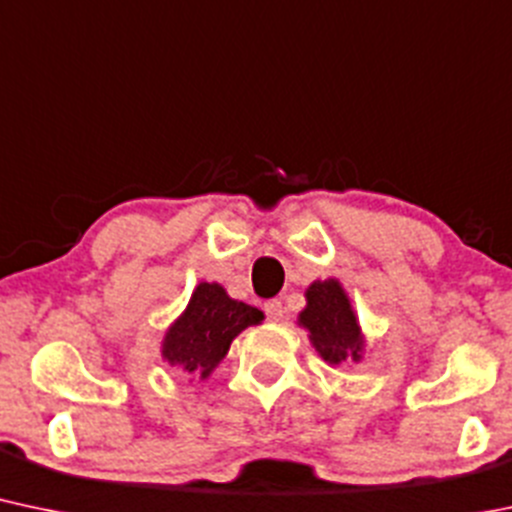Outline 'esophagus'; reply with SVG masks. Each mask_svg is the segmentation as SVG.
Listing matches in <instances>:
<instances>
[{"label": "esophagus", "instance_id": "1", "mask_svg": "<svg viewBox=\"0 0 512 512\" xmlns=\"http://www.w3.org/2000/svg\"><path fill=\"white\" fill-rule=\"evenodd\" d=\"M265 313H267L269 320H274V323H277V320H282V318H284V306H282V301H279V299L267 301V303H265Z\"/></svg>", "mask_w": 512, "mask_h": 512}]
</instances>
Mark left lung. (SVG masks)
Segmentation results:
<instances>
[{"instance_id": "obj_1", "label": "left lung", "mask_w": 512, "mask_h": 512, "mask_svg": "<svg viewBox=\"0 0 512 512\" xmlns=\"http://www.w3.org/2000/svg\"><path fill=\"white\" fill-rule=\"evenodd\" d=\"M299 325L308 330V340L330 367L362 362V325L338 279L330 277L323 282L318 279L308 286L306 308L299 313Z\"/></svg>"}]
</instances>
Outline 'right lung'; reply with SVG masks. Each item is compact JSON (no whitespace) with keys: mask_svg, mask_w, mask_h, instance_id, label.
I'll list each match as a JSON object with an SVG mask.
<instances>
[{"mask_svg":"<svg viewBox=\"0 0 512 512\" xmlns=\"http://www.w3.org/2000/svg\"><path fill=\"white\" fill-rule=\"evenodd\" d=\"M265 313L243 301L230 299L216 282H201L192 299L162 338V359L184 374L209 379L228 355L230 342L250 325H260Z\"/></svg>","mask_w":512,"mask_h":512,"instance_id":"add662e5","label":"right lung"}]
</instances>
